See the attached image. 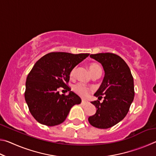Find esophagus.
<instances>
[{"label":"esophagus","instance_id":"34e87169","mask_svg":"<svg viewBox=\"0 0 156 156\" xmlns=\"http://www.w3.org/2000/svg\"><path fill=\"white\" fill-rule=\"evenodd\" d=\"M88 103H89V102L84 101V100H82V102H81V104L83 105H87Z\"/></svg>","mask_w":156,"mask_h":156}]
</instances>
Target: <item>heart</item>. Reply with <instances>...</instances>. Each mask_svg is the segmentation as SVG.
Returning a JSON list of instances; mask_svg holds the SVG:
<instances>
[{
	"label": "heart",
	"instance_id": "heart-1",
	"mask_svg": "<svg viewBox=\"0 0 156 156\" xmlns=\"http://www.w3.org/2000/svg\"><path fill=\"white\" fill-rule=\"evenodd\" d=\"M89 68L92 75H94L95 73H102V69L100 67V66L98 64H97V63H91V64L89 65ZM76 69H76V67H75L71 71V78L74 77L76 73ZM73 90L80 96L83 98H86L89 96V93H90L91 89L89 88L86 84H84L83 83H78L73 85Z\"/></svg>",
	"mask_w": 156,
	"mask_h": 156
}]
</instances>
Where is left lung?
Wrapping results in <instances>:
<instances>
[{
    "label": "left lung",
    "mask_w": 156,
    "mask_h": 156,
    "mask_svg": "<svg viewBox=\"0 0 156 156\" xmlns=\"http://www.w3.org/2000/svg\"><path fill=\"white\" fill-rule=\"evenodd\" d=\"M90 57L101 63L105 77L95 96L99 100L91 102L96 113L89 117L91 125L96 128L107 129L120 122L130 108L134 98L133 78L129 66L122 58L113 53L91 54Z\"/></svg>",
    "instance_id": "left-lung-1"
}]
</instances>
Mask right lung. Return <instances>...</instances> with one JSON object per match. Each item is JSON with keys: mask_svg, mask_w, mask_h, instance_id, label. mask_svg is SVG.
Returning <instances> with one entry per match:
<instances>
[{"mask_svg": "<svg viewBox=\"0 0 156 156\" xmlns=\"http://www.w3.org/2000/svg\"><path fill=\"white\" fill-rule=\"evenodd\" d=\"M89 54L51 52L37 61L27 77L25 98L29 110L38 122L55 126L65 120L73 105L81 98L68 86L70 72ZM62 87L70 91L59 94Z\"/></svg>", "mask_w": 156, "mask_h": 156, "instance_id": "right-lung-1", "label": "right lung"}]
</instances>
